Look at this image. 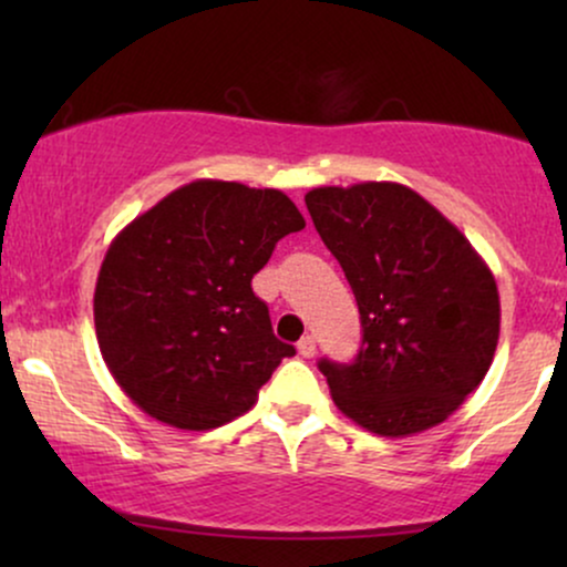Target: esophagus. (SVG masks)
<instances>
[{
    "instance_id": "1",
    "label": "esophagus",
    "mask_w": 567,
    "mask_h": 567,
    "mask_svg": "<svg viewBox=\"0 0 567 567\" xmlns=\"http://www.w3.org/2000/svg\"><path fill=\"white\" fill-rule=\"evenodd\" d=\"M298 354L306 357V360H309V357H315V354H317V343H315V336H303L301 341H298Z\"/></svg>"
}]
</instances>
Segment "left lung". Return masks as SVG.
Segmentation results:
<instances>
[{"mask_svg": "<svg viewBox=\"0 0 567 567\" xmlns=\"http://www.w3.org/2000/svg\"><path fill=\"white\" fill-rule=\"evenodd\" d=\"M303 199L360 306L357 360L320 362L336 408L379 437L442 424L496 354L501 301L491 266L402 184L320 186Z\"/></svg>", "mask_w": 567, "mask_h": 567, "instance_id": "left-lung-1", "label": "left lung"}]
</instances>
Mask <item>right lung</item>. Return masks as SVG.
Instances as JSON below:
<instances>
[{"mask_svg": "<svg viewBox=\"0 0 567 567\" xmlns=\"http://www.w3.org/2000/svg\"><path fill=\"white\" fill-rule=\"evenodd\" d=\"M303 226L279 188L199 178L116 234L97 271L95 336L143 413L205 432L256 405L296 349L275 336L250 279Z\"/></svg>", "mask_w": 567, "mask_h": 567, "instance_id": "add662e5", "label": "right lung"}]
</instances>
